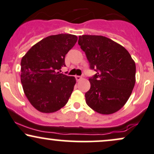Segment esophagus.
<instances>
[{
    "instance_id": "34e87169",
    "label": "esophagus",
    "mask_w": 154,
    "mask_h": 154,
    "mask_svg": "<svg viewBox=\"0 0 154 154\" xmlns=\"http://www.w3.org/2000/svg\"><path fill=\"white\" fill-rule=\"evenodd\" d=\"M75 78L77 81H79L81 79H82V77H80V76H75Z\"/></svg>"
}]
</instances>
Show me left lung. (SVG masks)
I'll return each instance as SVG.
<instances>
[{"label": "left lung", "mask_w": 154, "mask_h": 154, "mask_svg": "<svg viewBox=\"0 0 154 154\" xmlns=\"http://www.w3.org/2000/svg\"><path fill=\"white\" fill-rule=\"evenodd\" d=\"M90 69L91 88L85 93L88 106L102 114L119 111L126 103L135 83V63L123 46L100 35L79 36Z\"/></svg>", "instance_id": "8db88e82"}]
</instances>
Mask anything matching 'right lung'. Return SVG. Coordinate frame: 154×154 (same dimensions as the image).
I'll return each instance as SVG.
<instances>
[{
    "mask_svg": "<svg viewBox=\"0 0 154 154\" xmlns=\"http://www.w3.org/2000/svg\"><path fill=\"white\" fill-rule=\"evenodd\" d=\"M70 34L51 35L33 45L21 61V82L37 110L53 113L64 106L74 90L75 77L60 73L65 56L77 43Z\"/></svg>",
    "mask_w": 154,
    "mask_h": 154,
    "instance_id": "1",
    "label": "right lung"
}]
</instances>
